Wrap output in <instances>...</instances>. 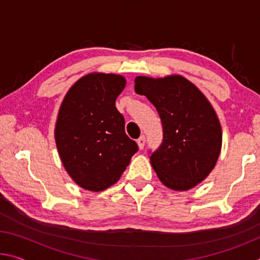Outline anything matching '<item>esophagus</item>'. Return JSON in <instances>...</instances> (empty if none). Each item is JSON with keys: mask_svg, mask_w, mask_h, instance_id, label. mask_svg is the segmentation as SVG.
Listing matches in <instances>:
<instances>
[{"mask_svg": "<svg viewBox=\"0 0 260 260\" xmlns=\"http://www.w3.org/2000/svg\"><path fill=\"white\" fill-rule=\"evenodd\" d=\"M144 143H146V136H144V135L140 136L139 140H138V146H139V148H140V149H143Z\"/></svg>", "mask_w": 260, "mask_h": 260, "instance_id": "1", "label": "esophagus"}]
</instances>
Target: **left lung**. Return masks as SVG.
<instances>
[{
    "label": "left lung",
    "instance_id": "8db88e82",
    "mask_svg": "<svg viewBox=\"0 0 260 260\" xmlns=\"http://www.w3.org/2000/svg\"><path fill=\"white\" fill-rule=\"evenodd\" d=\"M135 91L155 105L162 125V142L150 156L160 181L177 191L189 190L214 169L222 132L212 105L182 76L135 78Z\"/></svg>",
    "mask_w": 260,
    "mask_h": 260
}]
</instances>
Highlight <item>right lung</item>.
I'll return each instance as SVG.
<instances>
[{
    "mask_svg": "<svg viewBox=\"0 0 260 260\" xmlns=\"http://www.w3.org/2000/svg\"><path fill=\"white\" fill-rule=\"evenodd\" d=\"M125 86L122 76L89 73L70 88L61 102L55 127L57 150L70 177L86 190L111 187L139 150L116 108Z\"/></svg>",
    "mask_w": 260,
    "mask_h": 260,
    "instance_id": "obj_1",
    "label": "right lung"
}]
</instances>
